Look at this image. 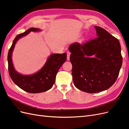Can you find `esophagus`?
<instances>
[{"instance_id":"1","label":"esophagus","mask_w":129,"mask_h":129,"mask_svg":"<svg viewBox=\"0 0 129 129\" xmlns=\"http://www.w3.org/2000/svg\"><path fill=\"white\" fill-rule=\"evenodd\" d=\"M70 55H71V52H69V51H67V58L68 60H70Z\"/></svg>"}]
</instances>
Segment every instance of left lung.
Instances as JSON below:
<instances>
[{"label":"left lung","mask_w":129,"mask_h":129,"mask_svg":"<svg viewBox=\"0 0 129 129\" xmlns=\"http://www.w3.org/2000/svg\"><path fill=\"white\" fill-rule=\"evenodd\" d=\"M97 38L69 47L75 86L81 91L96 93L114 84L122 64L119 40L107 31L95 26ZM95 56V57H91Z\"/></svg>","instance_id":"left-lung-1"}]
</instances>
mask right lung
Instances as JSON below:
<instances>
[{
	"label": "right lung",
	"mask_w": 129,
	"mask_h": 129,
	"mask_svg": "<svg viewBox=\"0 0 129 129\" xmlns=\"http://www.w3.org/2000/svg\"><path fill=\"white\" fill-rule=\"evenodd\" d=\"M39 28H30L25 32L17 35L9 49L7 56L8 69L10 76L13 82L26 92L39 93L52 88L55 83L56 75L60 68L67 59V53L53 54L41 69L32 75H24L18 73L14 68L12 61V54L15 44L19 39L24 37L30 32H37Z\"/></svg>",
	"instance_id": "1"
}]
</instances>
